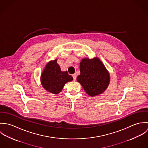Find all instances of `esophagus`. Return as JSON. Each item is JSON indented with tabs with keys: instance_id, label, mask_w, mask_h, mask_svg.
<instances>
[{
	"instance_id": "34e87169",
	"label": "esophagus",
	"mask_w": 148,
	"mask_h": 148,
	"mask_svg": "<svg viewBox=\"0 0 148 148\" xmlns=\"http://www.w3.org/2000/svg\"><path fill=\"white\" fill-rule=\"evenodd\" d=\"M72 77H73V80L75 81L76 80V75L75 73V74H73L72 75Z\"/></svg>"
}]
</instances>
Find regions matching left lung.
Masks as SVG:
<instances>
[{"label":"left lung","instance_id":"left-lung-1","mask_svg":"<svg viewBox=\"0 0 148 148\" xmlns=\"http://www.w3.org/2000/svg\"><path fill=\"white\" fill-rule=\"evenodd\" d=\"M80 70L77 81L89 96L95 97L105 92L110 83V75L99 58H83L80 63Z\"/></svg>","mask_w":148,"mask_h":148}]
</instances>
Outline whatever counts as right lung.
Here are the masks:
<instances>
[{
  "label": "right lung",
  "instance_id": "obj_1",
  "mask_svg": "<svg viewBox=\"0 0 148 148\" xmlns=\"http://www.w3.org/2000/svg\"><path fill=\"white\" fill-rule=\"evenodd\" d=\"M58 59L49 61L46 64L40 76V82L45 90L55 95L59 94L65 84L73 80L67 71H62Z\"/></svg>",
  "mask_w": 148,
  "mask_h": 148
}]
</instances>
